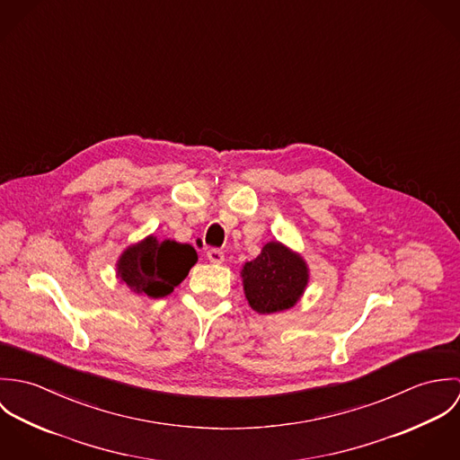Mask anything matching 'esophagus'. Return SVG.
Returning a JSON list of instances; mask_svg holds the SVG:
<instances>
[{"label": "esophagus", "instance_id": "obj_1", "mask_svg": "<svg viewBox=\"0 0 460 460\" xmlns=\"http://www.w3.org/2000/svg\"><path fill=\"white\" fill-rule=\"evenodd\" d=\"M207 259H208V262L223 263V261H225V253H223L221 250H217V248H212V250L207 252Z\"/></svg>", "mask_w": 460, "mask_h": 460}]
</instances>
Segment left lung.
<instances>
[{
    "label": "left lung",
    "mask_w": 460,
    "mask_h": 460,
    "mask_svg": "<svg viewBox=\"0 0 460 460\" xmlns=\"http://www.w3.org/2000/svg\"><path fill=\"white\" fill-rule=\"evenodd\" d=\"M241 276L250 306L263 315L292 308L308 285L306 262L276 241L244 263Z\"/></svg>",
    "instance_id": "1"
}]
</instances>
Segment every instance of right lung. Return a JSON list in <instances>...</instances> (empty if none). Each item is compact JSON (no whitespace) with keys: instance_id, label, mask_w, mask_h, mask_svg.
Masks as SVG:
<instances>
[{"instance_id":"add662e5","label":"right lung","mask_w":460,"mask_h":460,"mask_svg":"<svg viewBox=\"0 0 460 460\" xmlns=\"http://www.w3.org/2000/svg\"><path fill=\"white\" fill-rule=\"evenodd\" d=\"M197 261L191 244L170 239L159 243L154 235H148L122 253L117 272L132 292L159 299L173 292Z\"/></svg>"}]
</instances>
